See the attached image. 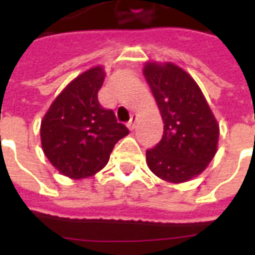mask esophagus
<instances>
[{"label": "esophagus", "instance_id": "1", "mask_svg": "<svg viewBox=\"0 0 255 255\" xmlns=\"http://www.w3.org/2000/svg\"><path fill=\"white\" fill-rule=\"evenodd\" d=\"M135 124H136V116H131V120H129V122H128V124H127V127L129 128V129H131V131H132L133 128H135Z\"/></svg>", "mask_w": 255, "mask_h": 255}]
</instances>
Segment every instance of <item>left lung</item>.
<instances>
[{
	"label": "left lung",
	"instance_id": "8db88e82",
	"mask_svg": "<svg viewBox=\"0 0 255 255\" xmlns=\"http://www.w3.org/2000/svg\"><path fill=\"white\" fill-rule=\"evenodd\" d=\"M143 73L164 122L160 143L146 150L147 165L162 180L187 182L213 160L219 124L195 80L182 68L147 63Z\"/></svg>",
	"mask_w": 255,
	"mask_h": 255
}]
</instances>
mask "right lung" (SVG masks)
I'll use <instances>...</instances> for the list:
<instances>
[{
    "mask_svg": "<svg viewBox=\"0 0 255 255\" xmlns=\"http://www.w3.org/2000/svg\"><path fill=\"white\" fill-rule=\"evenodd\" d=\"M104 78L102 67L79 75L53 101L41 123L43 153L56 169L71 179L101 171L115 144L129 132L117 123L112 109L98 102Z\"/></svg>",
    "mask_w": 255,
    "mask_h": 255,
    "instance_id": "right-lung-1",
    "label": "right lung"
}]
</instances>
